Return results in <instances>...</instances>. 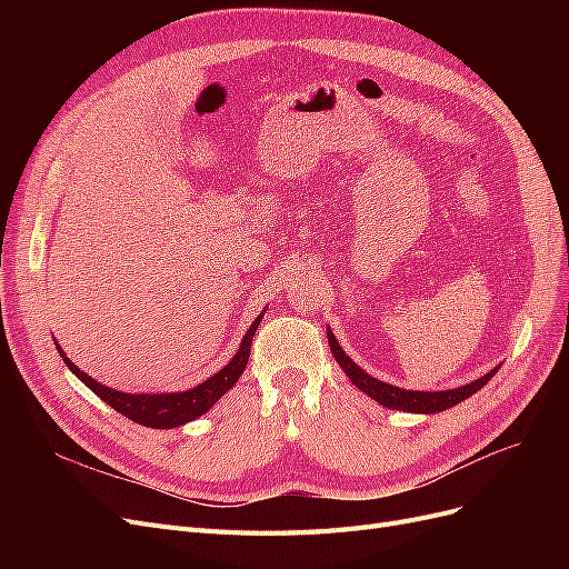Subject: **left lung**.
Returning a JSON list of instances; mask_svg holds the SVG:
<instances>
[{
    "mask_svg": "<svg viewBox=\"0 0 569 569\" xmlns=\"http://www.w3.org/2000/svg\"><path fill=\"white\" fill-rule=\"evenodd\" d=\"M327 341H330V349H332V356L337 363L341 366V370L349 375V380L360 389L366 391L370 399H375L377 403H382L385 408H396V410H408V412H441L446 408H451L465 399H470V396L475 391H479L481 387H485L491 377L496 375V370H491L489 375L479 377V380L465 385V387H458V389H449V391H406V389H399L393 385H387V382H380L375 380V377H370L368 372L360 370L353 360L343 353V349L339 347V341L335 339V335L327 330Z\"/></svg>",
    "mask_w": 569,
    "mask_h": 569,
    "instance_id": "left-lung-1",
    "label": "left lung"
}]
</instances>
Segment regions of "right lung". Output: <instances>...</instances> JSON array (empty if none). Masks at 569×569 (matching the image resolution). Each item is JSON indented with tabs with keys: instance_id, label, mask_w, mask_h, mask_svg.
<instances>
[{
	"instance_id": "add662e5",
	"label": "right lung",
	"mask_w": 569,
	"mask_h": 569,
	"mask_svg": "<svg viewBox=\"0 0 569 569\" xmlns=\"http://www.w3.org/2000/svg\"><path fill=\"white\" fill-rule=\"evenodd\" d=\"M263 316H258L253 320V325L247 330L242 347H239L237 356L230 360V363L222 368L220 372H216L211 380L201 382L194 389H187L180 393H123L109 389L104 385H99L97 380L88 372H82L73 360H68L66 353L61 351V347L57 343L59 356L63 358V363L71 368V372L78 377L80 382L88 385L101 401L109 403L113 410H118L120 416H126L132 422H140L144 427H153V429H170L178 427L184 422H192L194 418L203 416L222 393L234 387V382L239 380V375L244 372L247 363H249V353H251V339L256 335V327L261 322Z\"/></svg>"
}]
</instances>
